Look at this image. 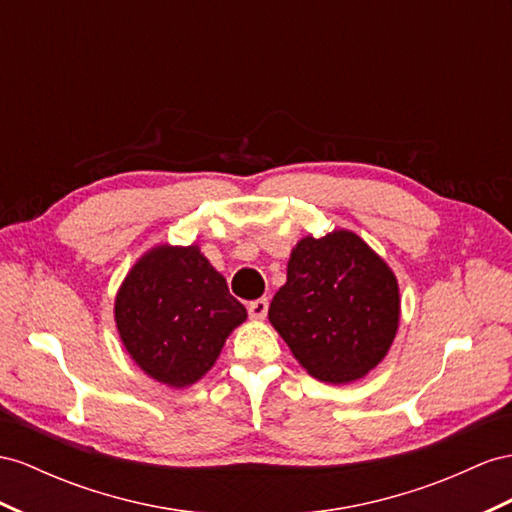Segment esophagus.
Returning a JSON list of instances; mask_svg holds the SVG:
<instances>
[{
    "label": "esophagus",
    "instance_id": "34e87169",
    "mask_svg": "<svg viewBox=\"0 0 512 512\" xmlns=\"http://www.w3.org/2000/svg\"><path fill=\"white\" fill-rule=\"evenodd\" d=\"M246 309H248V316H251L253 320H264L268 313V300L266 298L251 300V303L246 305Z\"/></svg>",
    "mask_w": 512,
    "mask_h": 512
}]
</instances>
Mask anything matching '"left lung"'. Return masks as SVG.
<instances>
[{"mask_svg": "<svg viewBox=\"0 0 512 512\" xmlns=\"http://www.w3.org/2000/svg\"><path fill=\"white\" fill-rule=\"evenodd\" d=\"M268 318L311 376L350 383L376 368L396 337L398 281L355 233L305 238Z\"/></svg>", "mask_w": 512, "mask_h": 512, "instance_id": "1", "label": "left lung"}]
</instances>
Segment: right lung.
<instances>
[{
  "label": "right lung",
  "instance_id": "1",
  "mask_svg": "<svg viewBox=\"0 0 512 512\" xmlns=\"http://www.w3.org/2000/svg\"><path fill=\"white\" fill-rule=\"evenodd\" d=\"M114 316L127 352L144 372L186 387L212 368L246 309L199 248L160 246L127 274Z\"/></svg>",
  "mask_w": 512,
  "mask_h": 512
}]
</instances>
